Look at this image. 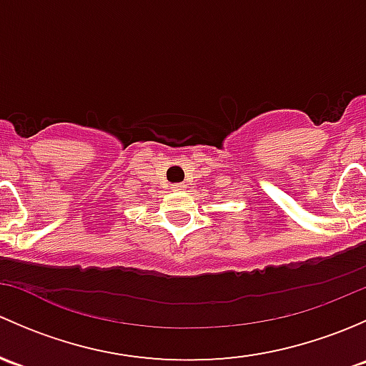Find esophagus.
Wrapping results in <instances>:
<instances>
[{
    "label": "esophagus",
    "instance_id": "obj_1",
    "mask_svg": "<svg viewBox=\"0 0 366 366\" xmlns=\"http://www.w3.org/2000/svg\"><path fill=\"white\" fill-rule=\"evenodd\" d=\"M184 187H186V186H184V184H173V189H175V191L184 189Z\"/></svg>",
    "mask_w": 366,
    "mask_h": 366
}]
</instances>
